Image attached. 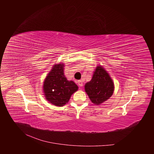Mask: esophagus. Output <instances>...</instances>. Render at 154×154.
Returning a JSON list of instances; mask_svg holds the SVG:
<instances>
[{
  "label": "esophagus",
  "mask_w": 154,
  "mask_h": 154,
  "mask_svg": "<svg viewBox=\"0 0 154 154\" xmlns=\"http://www.w3.org/2000/svg\"><path fill=\"white\" fill-rule=\"evenodd\" d=\"M78 84L80 87H82L83 86V82L82 80H78Z\"/></svg>",
  "instance_id": "1"
}]
</instances>
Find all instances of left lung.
<instances>
[{"instance_id":"obj_1","label":"left lung","mask_w":154,"mask_h":154,"mask_svg":"<svg viewBox=\"0 0 154 154\" xmlns=\"http://www.w3.org/2000/svg\"><path fill=\"white\" fill-rule=\"evenodd\" d=\"M114 88L112 80L101 66L96 67L91 80L85 85V92L96 105H100L111 97Z\"/></svg>"}]
</instances>
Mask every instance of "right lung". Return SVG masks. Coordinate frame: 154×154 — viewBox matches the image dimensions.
Masks as SVG:
<instances>
[{
	"label": "right lung",
	"instance_id": "obj_1",
	"mask_svg": "<svg viewBox=\"0 0 154 154\" xmlns=\"http://www.w3.org/2000/svg\"><path fill=\"white\" fill-rule=\"evenodd\" d=\"M44 92L46 100L56 106L66 104L78 86L72 81H68L63 73V65H54L44 82Z\"/></svg>",
	"mask_w": 154,
	"mask_h": 154
}]
</instances>
